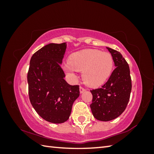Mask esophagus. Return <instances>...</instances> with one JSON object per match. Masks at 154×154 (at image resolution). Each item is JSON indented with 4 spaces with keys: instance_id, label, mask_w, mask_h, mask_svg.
<instances>
[{
    "instance_id": "esophagus-1",
    "label": "esophagus",
    "mask_w": 154,
    "mask_h": 154,
    "mask_svg": "<svg viewBox=\"0 0 154 154\" xmlns=\"http://www.w3.org/2000/svg\"><path fill=\"white\" fill-rule=\"evenodd\" d=\"M79 90H80V93H83V92H85V91L86 90V89H85V88L82 87V86H80V88H79Z\"/></svg>"
}]
</instances>
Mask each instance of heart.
<instances>
[{
  "label": "heart",
  "instance_id": "1",
  "mask_svg": "<svg viewBox=\"0 0 154 154\" xmlns=\"http://www.w3.org/2000/svg\"><path fill=\"white\" fill-rule=\"evenodd\" d=\"M64 68L72 77H75V71L83 72L82 77L85 84L97 87L110 77L113 68V59L107 52L83 49L72 54Z\"/></svg>",
  "mask_w": 154,
  "mask_h": 154
}]
</instances>
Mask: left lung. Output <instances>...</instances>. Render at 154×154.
I'll return each mask as SVG.
<instances>
[{"mask_svg": "<svg viewBox=\"0 0 154 154\" xmlns=\"http://www.w3.org/2000/svg\"><path fill=\"white\" fill-rule=\"evenodd\" d=\"M111 54L116 69L100 88L90 90L92 103L90 108L94 118L100 121H110L119 117L126 109L132 90L130 68L122 54L106 48Z\"/></svg>", "mask_w": 154, "mask_h": 154, "instance_id": "1", "label": "left lung"}]
</instances>
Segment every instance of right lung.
Masks as SVG:
<instances>
[{"label": "right lung", "mask_w": 154, "mask_h": 154, "mask_svg": "<svg viewBox=\"0 0 154 154\" xmlns=\"http://www.w3.org/2000/svg\"><path fill=\"white\" fill-rule=\"evenodd\" d=\"M66 49V43H62L38 49L30 59L27 75L31 105L41 118L54 124L69 119L79 96V85H71L64 79L60 64Z\"/></svg>", "instance_id": "obj_1"}]
</instances>
